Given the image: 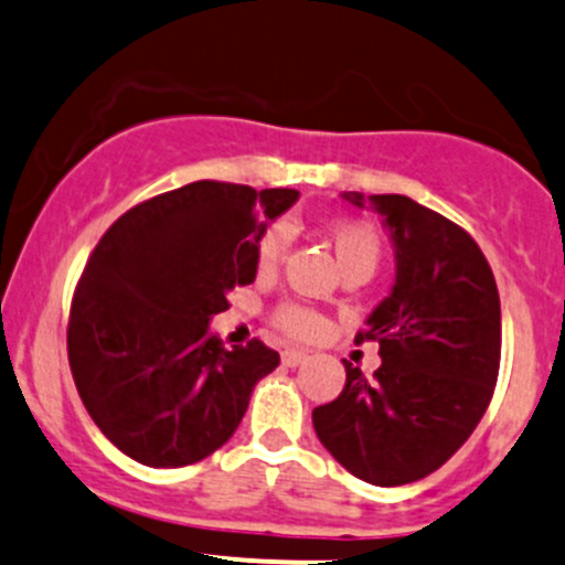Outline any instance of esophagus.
Returning <instances> with one entry per match:
<instances>
[{
    "label": "esophagus",
    "instance_id": "obj_1",
    "mask_svg": "<svg viewBox=\"0 0 565 565\" xmlns=\"http://www.w3.org/2000/svg\"><path fill=\"white\" fill-rule=\"evenodd\" d=\"M308 360V352H300V349H284L281 352V362L287 367H298Z\"/></svg>",
    "mask_w": 565,
    "mask_h": 565
}]
</instances>
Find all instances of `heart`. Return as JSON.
I'll list each match as a JSON object with an SVG mask.
<instances>
[{"label":"heart","instance_id":"1","mask_svg":"<svg viewBox=\"0 0 565 565\" xmlns=\"http://www.w3.org/2000/svg\"><path fill=\"white\" fill-rule=\"evenodd\" d=\"M289 241H292V233H289V224L273 222L259 233L257 243H254V257H257V267L263 273L273 270L281 257L287 254ZM330 241L332 248H335L338 259H341L343 270L347 267L362 265V267H376L379 257H382V235L373 224L367 222H338L330 227ZM273 324L278 330L287 332V335L300 338V341H311V338L322 335L324 317L317 313L313 308L302 306V302H281L273 311Z\"/></svg>","mask_w":565,"mask_h":565}]
</instances>
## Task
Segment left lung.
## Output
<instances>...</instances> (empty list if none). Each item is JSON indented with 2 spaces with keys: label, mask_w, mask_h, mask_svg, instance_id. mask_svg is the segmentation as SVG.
<instances>
[{
  "label": "left lung",
  "mask_w": 565,
  "mask_h": 565,
  "mask_svg": "<svg viewBox=\"0 0 565 565\" xmlns=\"http://www.w3.org/2000/svg\"><path fill=\"white\" fill-rule=\"evenodd\" d=\"M362 207L360 192H343ZM390 227L397 276L354 341H376L367 379L313 408V430L349 473L379 487L425 479L452 457L490 406L501 365L495 276L471 235L403 194L367 198Z\"/></svg>",
  "instance_id": "obj_1"
}]
</instances>
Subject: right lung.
Masks as SVG:
<instances>
[{
    "mask_svg": "<svg viewBox=\"0 0 565 565\" xmlns=\"http://www.w3.org/2000/svg\"><path fill=\"white\" fill-rule=\"evenodd\" d=\"M298 198L194 181L129 207L99 237L70 306L67 354L113 447L142 466L181 468L230 441L278 352L259 338L224 349L207 322L227 311L230 289L257 276L265 218Z\"/></svg>",
    "mask_w": 565,
    "mask_h": 565,
    "instance_id": "add662e5",
    "label": "right lung"
}]
</instances>
